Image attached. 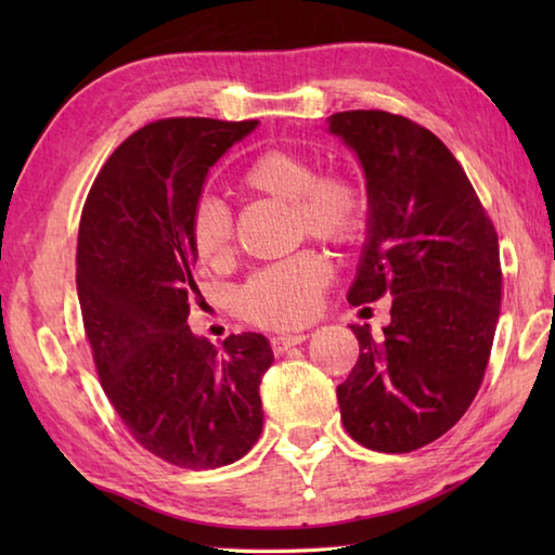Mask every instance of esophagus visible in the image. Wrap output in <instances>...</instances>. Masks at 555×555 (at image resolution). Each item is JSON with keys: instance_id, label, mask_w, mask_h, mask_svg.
Instances as JSON below:
<instances>
[{"instance_id": "1", "label": "esophagus", "mask_w": 555, "mask_h": 555, "mask_svg": "<svg viewBox=\"0 0 555 555\" xmlns=\"http://www.w3.org/2000/svg\"><path fill=\"white\" fill-rule=\"evenodd\" d=\"M305 338H308L305 334H284V336H271L269 344H271V350H274L276 356H281V352H286L288 348L302 344Z\"/></svg>"}]
</instances>
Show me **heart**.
<instances>
[{
	"label": "heart",
	"instance_id": "heart-1",
	"mask_svg": "<svg viewBox=\"0 0 555 555\" xmlns=\"http://www.w3.org/2000/svg\"><path fill=\"white\" fill-rule=\"evenodd\" d=\"M238 185L250 195L291 203L293 227L317 241L350 245L367 231L370 203L346 173L322 171L314 159L296 150L267 147L245 164ZM191 238L199 262L223 267L233 257L235 229L231 209L203 195L191 211ZM334 269L317 250H302L255 271L238 293L245 320L267 328H293L320 310L322 293Z\"/></svg>",
	"mask_w": 555,
	"mask_h": 555
}]
</instances>
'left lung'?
Segmentation results:
<instances>
[{
	"label": "left lung",
	"instance_id": "left-lung-1",
	"mask_svg": "<svg viewBox=\"0 0 555 555\" xmlns=\"http://www.w3.org/2000/svg\"><path fill=\"white\" fill-rule=\"evenodd\" d=\"M328 131L358 152L370 221L350 305L391 298L382 336L350 326L360 356L336 388L346 431L379 453L439 439L473 403L501 312L499 235L439 138L400 114L338 112Z\"/></svg>",
	"mask_w": 555,
	"mask_h": 555
}]
</instances>
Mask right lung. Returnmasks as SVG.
<instances>
[{
	"label": "right lung",
	"mask_w": 555,
	"mask_h": 555,
	"mask_svg": "<svg viewBox=\"0 0 555 555\" xmlns=\"http://www.w3.org/2000/svg\"><path fill=\"white\" fill-rule=\"evenodd\" d=\"M257 121L179 116L128 135L82 205L76 286L100 384L133 439L167 463L215 469L262 434L259 382L271 348L188 326L197 293L191 211L205 176Z\"/></svg>",
	"instance_id": "right-lung-1"
}]
</instances>
